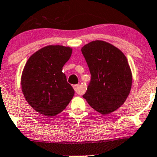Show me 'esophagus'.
I'll list each match as a JSON object with an SVG mask.
<instances>
[{
	"label": "esophagus",
	"instance_id": "obj_1",
	"mask_svg": "<svg viewBox=\"0 0 157 157\" xmlns=\"http://www.w3.org/2000/svg\"><path fill=\"white\" fill-rule=\"evenodd\" d=\"M73 88L74 89H75V92L79 94H81L82 92H81L80 91V85H75V86H73Z\"/></svg>",
	"mask_w": 157,
	"mask_h": 157
}]
</instances>
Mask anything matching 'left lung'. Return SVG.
<instances>
[{
	"label": "left lung",
	"mask_w": 157,
	"mask_h": 157,
	"mask_svg": "<svg viewBox=\"0 0 157 157\" xmlns=\"http://www.w3.org/2000/svg\"><path fill=\"white\" fill-rule=\"evenodd\" d=\"M91 80L83 94L91 108L109 114L125 102L132 85V73L123 52L103 40L91 41L81 48Z\"/></svg>",
	"instance_id": "left-lung-1"
}]
</instances>
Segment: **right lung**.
I'll return each instance as SVG.
<instances>
[{"label": "right lung", "instance_id": "1", "mask_svg": "<svg viewBox=\"0 0 157 157\" xmlns=\"http://www.w3.org/2000/svg\"><path fill=\"white\" fill-rule=\"evenodd\" d=\"M72 48L49 45L32 55L21 75V89L25 99L37 112L53 117L62 112L75 94V90L62 72Z\"/></svg>", "mask_w": 157, "mask_h": 157}]
</instances>
